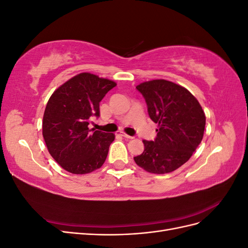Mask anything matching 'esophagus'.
<instances>
[{
  "instance_id": "esophagus-1",
  "label": "esophagus",
  "mask_w": 248,
  "mask_h": 248,
  "mask_svg": "<svg viewBox=\"0 0 248 248\" xmlns=\"http://www.w3.org/2000/svg\"><path fill=\"white\" fill-rule=\"evenodd\" d=\"M117 134H119V136H122L123 138H126V139H133V137L128 136V134H126V133L121 132V131H118V133H117Z\"/></svg>"
}]
</instances>
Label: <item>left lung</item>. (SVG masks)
I'll list each match as a JSON object with an SVG mask.
<instances>
[{"instance_id":"obj_1","label":"left lung","mask_w":248,"mask_h":248,"mask_svg":"<svg viewBox=\"0 0 248 248\" xmlns=\"http://www.w3.org/2000/svg\"><path fill=\"white\" fill-rule=\"evenodd\" d=\"M144 96L148 114L158 124L154 140L142 142L145 150L133 157L139 167L153 174H167L188 161L204 137L205 112L188 90L166 79L137 86Z\"/></svg>"}]
</instances>
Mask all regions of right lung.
Instances as JSON below:
<instances>
[{
	"mask_svg": "<svg viewBox=\"0 0 248 248\" xmlns=\"http://www.w3.org/2000/svg\"><path fill=\"white\" fill-rule=\"evenodd\" d=\"M115 81L82 72L52 93L44 110L42 134L49 154L65 170L88 174L107 159L114 133L89 129L99 103Z\"/></svg>",
	"mask_w": 248,
	"mask_h": 248,
	"instance_id": "1",
	"label": "right lung"
}]
</instances>
